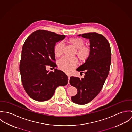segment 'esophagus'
Wrapping results in <instances>:
<instances>
[{"mask_svg":"<svg viewBox=\"0 0 132 132\" xmlns=\"http://www.w3.org/2000/svg\"><path fill=\"white\" fill-rule=\"evenodd\" d=\"M68 84H69V83H70V76H68Z\"/></svg>","mask_w":132,"mask_h":132,"instance_id":"34e87169","label":"esophagus"}]
</instances>
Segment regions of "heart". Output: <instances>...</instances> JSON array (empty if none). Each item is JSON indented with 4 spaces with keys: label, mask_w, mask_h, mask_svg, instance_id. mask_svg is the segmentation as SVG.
Returning <instances> with one entry per match:
<instances>
[{
    "label": "heart",
    "mask_w": 132,
    "mask_h": 132,
    "mask_svg": "<svg viewBox=\"0 0 132 132\" xmlns=\"http://www.w3.org/2000/svg\"><path fill=\"white\" fill-rule=\"evenodd\" d=\"M69 42L77 49L76 54L78 58L82 61H85L90 57V49L85 46V42L81 38H71ZM63 44L59 42L54 47V52L56 57L60 56L63 53ZM59 68L67 73H70L78 64V60L76 58H68L63 57L58 62Z\"/></svg>",
    "instance_id": "1"
}]
</instances>
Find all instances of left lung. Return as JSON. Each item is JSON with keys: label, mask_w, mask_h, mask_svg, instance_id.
I'll list each match as a JSON object with an SVG mask.
<instances>
[{"label": "left lung", "mask_w": 132, "mask_h": 132, "mask_svg": "<svg viewBox=\"0 0 132 132\" xmlns=\"http://www.w3.org/2000/svg\"><path fill=\"white\" fill-rule=\"evenodd\" d=\"M78 36L89 39L91 54L76 70L83 73L84 71V78L70 77V84L77 89V94L71 100L76 104L84 105L92 101L101 90L109 72L111 52L108 41L102 35L93 32Z\"/></svg>", "instance_id": "1"}]
</instances>
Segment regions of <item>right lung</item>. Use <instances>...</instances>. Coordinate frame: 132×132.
Instances as JSON below:
<instances>
[{"label":"right lung","mask_w":132,"mask_h":132,"mask_svg":"<svg viewBox=\"0 0 132 132\" xmlns=\"http://www.w3.org/2000/svg\"><path fill=\"white\" fill-rule=\"evenodd\" d=\"M64 35L44 30L32 33L22 47L20 71L24 88L33 100L43 102L50 99L59 86L68 83V76L62 71L49 72L46 67H56L54 52L57 42Z\"/></svg>","instance_id":"right-lung-1"}]
</instances>
